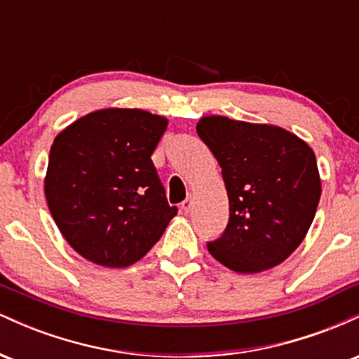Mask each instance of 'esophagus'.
Masks as SVG:
<instances>
[{
  "mask_svg": "<svg viewBox=\"0 0 359 359\" xmlns=\"http://www.w3.org/2000/svg\"><path fill=\"white\" fill-rule=\"evenodd\" d=\"M192 204H194V196H192V194H189L187 199H185L184 203H182V211H184V212H189V211H191V209H192Z\"/></svg>",
  "mask_w": 359,
  "mask_h": 359,
  "instance_id": "esophagus-1",
  "label": "esophagus"
}]
</instances>
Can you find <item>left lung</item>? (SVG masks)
Listing matches in <instances>:
<instances>
[{"instance_id": "8db88e82", "label": "left lung", "mask_w": 359, "mask_h": 359, "mask_svg": "<svg viewBox=\"0 0 359 359\" xmlns=\"http://www.w3.org/2000/svg\"><path fill=\"white\" fill-rule=\"evenodd\" d=\"M217 163L229 221L209 253L226 269L258 273L290 257L314 221L320 177L312 148L275 125L204 116L196 126Z\"/></svg>"}]
</instances>
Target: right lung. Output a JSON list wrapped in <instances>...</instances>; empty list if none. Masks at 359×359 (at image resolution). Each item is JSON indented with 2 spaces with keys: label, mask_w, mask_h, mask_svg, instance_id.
<instances>
[{
  "label": "right lung",
  "mask_w": 359,
  "mask_h": 359,
  "mask_svg": "<svg viewBox=\"0 0 359 359\" xmlns=\"http://www.w3.org/2000/svg\"><path fill=\"white\" fill-rule=\"evenodd\" d=\"M168 119L143 109L106 108L86 114L53 140L45 175L48 209L81 257L125 269L160 240L168 205L151 154Z\"/></svg>",
  "instance_id": "add662e5"
}]
</instances>
